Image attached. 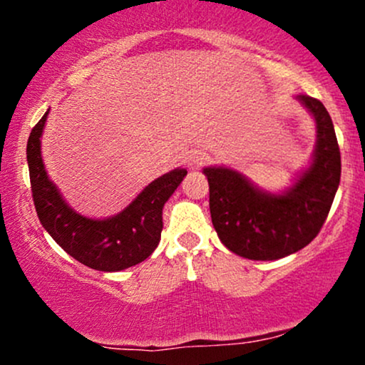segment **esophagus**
<instances>
[{
  "instance_id": "esophagus-1",
  "label": "esophagus",
  "mask_w": 365,
  "mask_h": 365,
  "mask_svg": "<svg viewBox=\"0 0 365 365\" xmlns=\"http://www.w3.org/2000/svg\"><path fill=\"white\" fill-rule=\"evenodd\" d=\"M209 161V156L204 150H190L187 156V165L190 170H200Z\"/></svg>"
}]
</instances>
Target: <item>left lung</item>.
<instances>
[{"label":"left lung","instance_id":"left-lung-1","mask_svg":"<svg viewBox=\"0 0 365 365\" xmlns=\"http://www.w3.org/2000/svg\"><path fill=\"white\" fill-rule=\"evenodd\" d=\"M317 125L311 166L283 194H269L235 170L204 168L209 209L226 249L254 261H276L309 245L321 232L340 185L341 158L333 121L319 99L299 96Z\"/></svg>","mask_w":365,"mask_h":365}]
</instances>
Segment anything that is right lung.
<instances>
[{"label":"right lung","instance_id":"add662e5","mask_svg":"<svg viewBox=\"0 0 365 365\" xmlns=\"http://www.w3.org/2000/svg\"><path fill=\"white\" fill-rule=\"evenodd\" d=\"M46 115L32 128L27 163L36 212L53 240L83 266L98 271H121L154 252L161 238L163 207L182 183L187 170L177 168L150 182L120 215L91 220L75 212L48 178L41 158V135Z\"/></svg>","mask_w":365,"mask_h":365}]
</instances>
